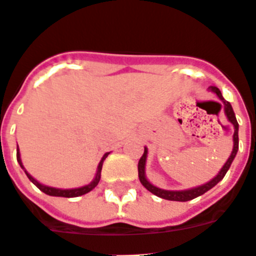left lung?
Masks as SVG:
<instances>
[{
	"label": "left lung",
	"mask_w": 256,
	"mask_h": 256,
	"mask_svg": "<svg viewBox=\"0 0 256 256\" xmlns=\"http://www.w3.org/2000/svg\"><path fill=\"white\" fill-rule=\"evenodd\" d=\"M210 89H211L214 93H216V96H218V97H219L220 100L224 102V111H226V118H228L229 122H230V123L233 124V126H234V134H233V142H234V145H233L232 154H230V156L228 158V160H226V164L222 166V168L220 170V172L218 174V176H216L215 178H212V180L210 181V182H207V184L200 185V186L194 188V189H189V190H178H178H163V189H159V188L152 185L149 181L146 180L145 163H146V155H148V150H146V148H145V152H144L142 156H141L138 160V178H140V181H141V184H142L144 186H145L146 189L150 192V193L155 194L156 196H160V198H163V200L186 202V200H194V198H196V196H202V194H204L206 192H208L211 188L215 186V185L218 184L219 181H222V178H224L226 174L228 172L229 167H230V164H232V162H233V159H234L236 154H237V152H238V123H237V119H236L234 111H233V108H232V104L224 100V97L222 96V92L219 90V88H216V86H210Z\"/></svg>",
	"instance_id": "1"
}]
</instances>
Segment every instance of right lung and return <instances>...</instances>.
Masks as SVG:
<instances>
[{"instance_id": "add662e5", "label": "right lung", "mask_w": 256, "mask_h": 256, "mask_svg": "<svg viewBox=\"0 0 256 256\" xmlns=\"http://www.w3.org/2000/svg\"><path fill=\"white\" fill-rule=\"evenodd\" d=\"M110 154V152H106V154L104 155V158L101 159V162H100V164H98V170H97V174H96V178L94 180L92 181L90 184L89 185H85V186H82V188H78V189H56V188H50V186H45V185L40 184L38 181L34 180L32 176H30V174H28L27 171L26 172V174H27V178H30L32 182H34V185H36L38 189H40L41 192H44L45 194H48V196H64V198H74V196H84V194L89 193V192L92 190V189H94L96 186L98 185V182H100V178H101V170H102V164H104V160L107 158V155ZM16 159H18L19 164H20L22 168H24L23 166H22V160H20V154H19V149L18 152H16Z\"/></svg>"}]
</instances>
